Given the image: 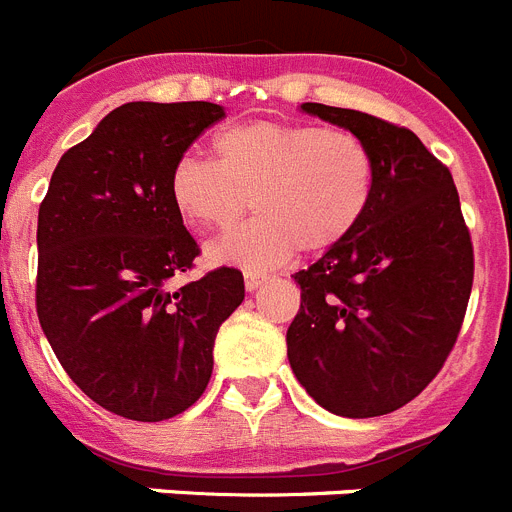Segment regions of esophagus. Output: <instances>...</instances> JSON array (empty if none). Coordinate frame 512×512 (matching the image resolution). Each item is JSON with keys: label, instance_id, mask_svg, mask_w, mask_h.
<instances>
[{"label": "esophagus", "instance_id": "1", "mask_svg": "<svg viewBox=\"0 0 512 512\" xmlns=\"http://www.w3.org/2000/svg\"><path fill=\"white\" fill-rule=\"evenodd\" d=\"M266 279L269 277H266V274H261V271H246V274H243V282H246L248 292H256V289H259Z\"/></svg>", "mask_w": 512, "mask_h": 512}]
</instances>
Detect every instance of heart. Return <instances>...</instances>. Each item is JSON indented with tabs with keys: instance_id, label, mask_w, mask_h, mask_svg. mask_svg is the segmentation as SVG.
<instances>
[{
	"instance_id": "b5f03b06",
	"label": "heart",
	"mask_w": 512,
	"mask_h": 512,
	"mask_svg": "<svg viewBox=\"0 0 512 512\" xmlns=\"http://www.w3.org/2000/svg\"><path fill=\"white\" fill-rule=\"evenodd\" d=\"M217 161L184 153L169 174L174 210L194 230L243 228L210 246V261L269 271L300 248L341 246L364 223L374 200L377 166L359 135L300 122L259 120L215 138Z\"/></svg>"
}]
</instances>
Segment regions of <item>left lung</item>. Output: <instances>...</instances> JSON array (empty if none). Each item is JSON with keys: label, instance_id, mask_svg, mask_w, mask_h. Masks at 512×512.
<instances>
[{"label": "left lung", "instance_id": "left-lung-1", "mask_svg": "<svg viewBox=\"0 0 512 512\" xmlns=\"http://www.w3.org/2000/svg\"><path fill=\"white\" fill-rule=\"evenodd\" d=\"M300 110L359 135L377 182L359 230L295 274L302 302L287 359L320 408L377 418L418 397L454 348L472 292V238L451 171L413 130L318 102Z\"/></svg>", "mask_w": 512, "mask_h": 512}]
</instances>
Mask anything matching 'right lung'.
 <instances>
[{
	"label": "right lung",
	"instance_id": "1",
	"mask_svg": "<svg viewBox=\"0 0 512 512\" xmlns=\"http://www.w3.org/2000/svg\"><path fill=\"white\" fill-rule=\"evenodd\" d=\"M225 110L128 102L58 161L38 212V318L81 392L158 423L200 400L220 325L246 297L238 269L169 289L197 243L169 197L179 156Z\"/></svg>",
	"mask_w": 512,
	"mask_h": 512
}]
</instances>
